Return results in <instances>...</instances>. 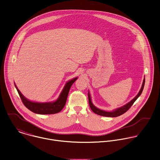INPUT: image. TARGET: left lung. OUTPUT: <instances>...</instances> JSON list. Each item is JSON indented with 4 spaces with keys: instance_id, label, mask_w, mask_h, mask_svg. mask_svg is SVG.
I'll use <instances>...</instances> for the list:
<instances>
[{
    "instance_id": "1",
    "label": "left lung",
    "mask_w": 160,
    "mask_h": 160,
    "mask_svg": "<svg viewBox=\"0 0 160 160\" xmlns=\"http://www.w3.org/2000/svg\"><path fill=\"white\" fill-rule=\"evenodd\" d=\"M145 78H144L143 82V84L142 86V88L139 92V93L137 94V95L129 103H128L127 104L125 105L124 106L118 108L117 109H115V110L112 111V112H106L102 110H100L98 108H97L95 106L93 105V103L92 102V100H91V97H90V94L88 92V102H89V105L90 107V108L92 109V110L96 114L100 115V116H103V117H117L118 116H120L122 115H123V113H125L127 111H128L129 110V108L132 106V105L133 104V103L137 100V99L140 96V95L142 94L143 88H144V85H145Z\"/></svg>"
}]
</instances>
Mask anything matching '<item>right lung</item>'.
Segmentation results:
<instances>
[{
	"label": "right lung",
	"mask_w": 160,
	"mask_h": 160,
	"mask_svg": "<svg viewBox=\"0 0 160 160\" xmlns=\"http://www.w3.org/2000/svg\"><path fill=\"white\" fill-rule=\"evenodd\" d=\"M78 77L74 78L67 82L65 84L63 90L62 91L60 96L58 99L53 102H46V103H38L32 102L27 99L20 92V90L17 88V86L15 85V87L19 94V96L23 103V105L31 112L40 114V115H48V114H55L60 112L63 108L64 107L67 97L69 93V90L70 89L72 84L77 80Z\"/></svg>",
	"instance_id": "right-lung-1"
}]
</instances>
